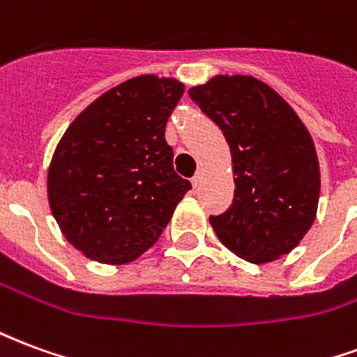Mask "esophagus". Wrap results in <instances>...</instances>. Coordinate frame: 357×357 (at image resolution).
<instances>
[{"label":"esophagus","mask_w":357,"mask_h":357,"mask_svg":"<svg viewBox=\"0 0 357 357\" xmlns=\"http://www.w3.org/2000/svg\"><path fill=\"white\" fill-rule=\"evenodd\" d=\"M191 183H193V187H199V183H201V174H195L193 178H191Z\"/></svg>","instance_id":"obj_1"}]
</instances>
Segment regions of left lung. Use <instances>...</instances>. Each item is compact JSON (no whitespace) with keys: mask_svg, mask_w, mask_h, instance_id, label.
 Returning <instances> with one entry per match:
<instances>
[{"mask_svg":"<svg viewBox=\"0 0 357 357\" xmlns=\"http://www.w3.org/2000/svg\"><path fill=\"white\" fill-rule=\"evenodd\" d=\"M229 143L235 197L210 216L218 239L252 264L289 255L312 227L319 201V164L298 114L252 76H216L189 89Z\"/></svg>","mask_w":357,"mask_h":357,"instance_id":"8db88e82","label":"left lung"}]
</instances>
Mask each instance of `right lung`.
<instances>
[{"label": "right lung", "mask_w": 357, "mask_h": 357, "mask_svg": "<svg viewBox=\"0 0 357 357\" xmlns=\"http://www.w3.org/2000/svg\"><path fill=\"white\" fill-rule=\"evenodd\" d=\"M183 89L174 78H132L95 99L59 141L47 172L51 212L91 260L139 258L191 189L164 137Z\"/></svg>", "instance_id": "add662e5"}]
</instances>
